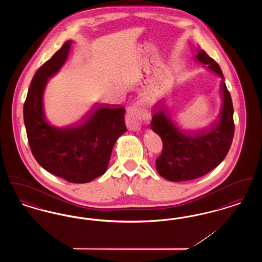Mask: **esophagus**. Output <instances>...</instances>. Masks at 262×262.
I'll list each match as a JSON object with an SVG mask.
<instances>
[{
	"mask_svg": "<svg viewBox=\"0 0 262 262\" xmlns=\"http://www.w3.org/2000/svg\"><path fill=\"white\" fill-rule=\"evenodd\" d=\"M149 113L139 105L129 107L126 114V126L129 130L138 132L141 128L143 122L149 120Z\"/></svg>",
	"mask_w": 262,
	"mask_h": 262,
	"instance_id": "1",
	"label": "esophagus"
}]
</instances>
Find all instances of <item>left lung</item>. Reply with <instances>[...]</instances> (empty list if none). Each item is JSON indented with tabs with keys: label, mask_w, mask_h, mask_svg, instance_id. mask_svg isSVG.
Here are the masks:
<instances>
[{
	"label": "left lung",
	"mask_w": 262,
	"mask_h": 262,
	"mask_svg": "<svg viewBox=\"0 0 262 262\" xmlns=\"http://www.w3.org/2000/svg\"><path fill=\"white\" fill-rule=\"evenodd\" d=\"M196 59L223 77L219 64L204 50L198 49ZM223 105L220 119L210 128L199 132H180L158 104L152 117L151 128L161 137L162 153L156 159L157 172L171 182H185L202 177L224 160L231 147L235 124L233 102L224 81L221 83Z\"/></svg>",
	"instance_id": "obj_1"
}]
</instances>
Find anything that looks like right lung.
<instances>
[{"mask_svg":"<svg viewBox=\"0 0 262 262\" xmlns=\"http://www.w3.org/2000/svg\"><path fill=\"white\" fill-rule=\"evenodd\" d=\"M72 41L42 64L33 76L24 106L28 143L34 158L46 171L69 183L83 184L104 174L117 139L126 132L125 108L97 104L77 124L55 127L43 109V91L69 56Z\"/></svg>","mask_w":262,"mask_h":262,"instance_id":"obj_1","label":"right lung"}]
</instances>
